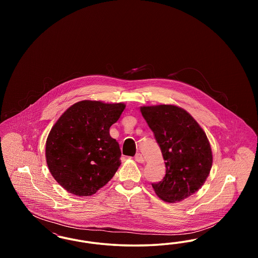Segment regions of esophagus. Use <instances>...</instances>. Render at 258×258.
<instances>
[{
	"label": "esophagus",
	"mask_w": 258,
	"mask_h": 258,
	"mask_svg": "<svg viewBox=\"0 0 258 258\" xmlns=\"http://www.w3.org/2000/svg\"><path fill=\"white\" fill-rule=\"evenodd\" d=\"M135 160H136L137 162H139V163H143V162L145 161L143 156H142L140 153H137V154L135 155Z\"/></svg>",
	"instance_id": "obj_1"
}]
</instances>
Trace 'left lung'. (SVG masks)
<instances>
[{
	"mask_svg": "<svg viewBox=\"0 0 258 258\" xmlns=\"http://www.w3.org/2000/svg\"><path fill=\"white\" fill-rule=\"evenodd\" d=\"M140 111L161 150L165 176L152 186L165 202H178L196 194L212 168L207 135L192 116L171 104L141 106Z\"/></svg>",
	"mask_w": 258,
	"mask_h": 258,
	"instance_id": "left-lung-1",
	"label": "left lung"
}]
</instances>
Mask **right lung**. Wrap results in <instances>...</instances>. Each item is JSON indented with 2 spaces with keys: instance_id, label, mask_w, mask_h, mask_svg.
Returning <instances> with one entry per match:
<instances>
[{
  "instance_id": "obj_1",
  "label": "right lung",
  "mask_w": 258,
  "mask_h": 258,
  "mask_svg": "<svg viewBox=\"0 0 258 258\" xmlns=\"http://www.w3.org/2000/svg\"><path fill=\"white\" fill-rule=\"evenodd\" d=\"M125 104L81 100L61 114L46 140L45 157L54 179L78 197L95 195L121 165V150L109 128Z\"/></svg>"
}]
</instances>
